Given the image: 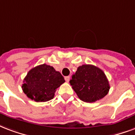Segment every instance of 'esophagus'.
Returning a JSON list of instances; mask_svg holds the SVG:
<instances>
[{
  "instance_id": "34e87169",
  "label": "esophagus",
  "mask_w": 135,
  "mask_h": 135,
  "mask_svg": "<svg viewBox=\"0 0 135 135\" xmlns=\"http://www.w3.org/2000/svg\"><path fill=\"white\" fill-rule=\"evenodd\" d=\"M65 81H66V82H69V79H70V76H65Z\"/></svg>"
}]
</instances>
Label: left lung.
<instances>
[{
    "label": "left lung",
    "instance_id": "1",
    "mask_svg": "<svg viewBox=\"0 0 135 135\" xmlns=\"http://www.w3.org/2000/svg\"><path fill=\"white\" fill-rule=\"evenodd\" d=\"M69 83L80 100L86 103L102 99L110 89L108 80L104 72L90 64L79 66Z\"/></svg>",
    "mask_w": 135,
    "mask_h": 135
}]
</instances>
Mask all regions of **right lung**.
<instances>
[{"label": "right lung", "instance_id": "1", "mask_svg": "<svg viewBox=\"0 0 135 135\" xmlns=\"http://www.w3.org/2000/svg\"><path fill=\"white\" fill-rule=\"evenodd\" d=\"M64 82L60 72L44 64L29 71L22 88L29 98L36 102H46L54 98L56 88Z\"/></svg>", "mask_w": 135, "mask_h": 135}]
</instances>
